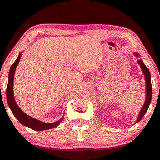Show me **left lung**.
Wrapping results in <instances>:
<instances>
[{
    "label": "left lung",
    "mask_w": 160,
    "mask_h": 160,
    "mask_svg": "<svg viewBox=\"0 0 160 160\" xmlns=\"http://www.w3.org/2000/svg\"><path fill=\"white\" fill-rule=\"evenodd\" d=\"M134 54L136 57H139V54L136 52V53H134ZM138 65H140L141 67V69L143 72L144 75H145V81H146V98H145V102L144 103L143 107L140 111L139 114L138 115V118L136 120V123H137L138 122L141 121V119L143 118L144 115L146 113V112L148 111V107H149L150 103H151V98H152V86H151V74H150L149 69H148L146 65L144 64L143 61L142 59L140 60H138Z\"/></svg>",
    "instance_id": "obj_1"
}]
</instances>
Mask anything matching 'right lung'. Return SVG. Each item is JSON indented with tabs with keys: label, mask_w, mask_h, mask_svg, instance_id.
<instances>
[{
	"label": "right lung",
	"mask_w": 160,
	"mask_h": 160,
	"mask_svg": "<svg viewBox=\"0 0 160 160\" xmlns=\"http://www.w3.org/2000/svg\"><path fill=\"white\" fill-rule=\"evenodd\" d=\"M21 57H22V53H19L18 58L14 62V63L11 65L10 71H9V81L7 88V100L9 108H10L14 116L18 119L21 124L26 127H28L29 128L32 129V130L41 131V130H49V129L56 128L62 122L63 117L54 123H44L25 114L24 112L19 108L16 102L15 101L14 95H13V80H14L15 69H16L17 65H18L19 61H20Z\"/></svg>",
	"instance_id": "add662e5"
}]
</instances>
